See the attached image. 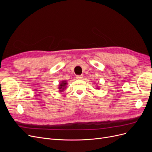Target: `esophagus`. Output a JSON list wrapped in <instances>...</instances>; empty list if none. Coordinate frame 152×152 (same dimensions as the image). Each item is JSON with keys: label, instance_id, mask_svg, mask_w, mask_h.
Wrapping results in <instances>:
<instances>
[{"label": "esophagus", "instance_id": "34e87169", "mask_svg": "<svg viewBox=\"0 0 152 152\" xmlns=\"http://www.w3.org/2000/svg\"><path fill=\"white\" fill-rule=\"evenodd\" d=\"M82 77H83V76H82V75H77L76 76V78H77V79H81Z\"/></svg>", "mask_w": 152, "mask_h": 152}]
</instances>
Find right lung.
Masks as SVG:
<instances>
[{"label":"right lung","instance_id":"obj_1","mask_svg":"<svg viewBox=\"0 0 152 152\" xmlns=\"http://www.w3.org/2000/svg\"><path fill=\"white\" fill-rule=\"evenodd\" d=\"M66 85V82L63 81L62 83L60 84V86H59V89H60L59 91H63V89H65V87Z\"/></svg>","mask_w":152,"mask_h":152}]
</instances>
